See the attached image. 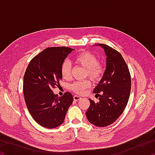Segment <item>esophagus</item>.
<instances>
[{
  "label": "esophagus",
  "instance_id": "obj_1",
  "mask_svg": "<svg viewBox=\"0 0 155 155\" xmlns=\"http://www.w3.org/2000/svg\"><path fill=\"white\" fill-rule=\"evenodd\" d=\"M73 98H74V101H78L81 98V97L79 96H78V95H74V96H73Z\"/></svg>",
  "mask_w": 155,
  "mask_h": 155
}]
</instances>
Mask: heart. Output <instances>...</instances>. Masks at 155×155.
Masks as SVG:
<instances>
[{
  "label": "heart",
  "mask_w": 155,
  "mask_h": 155,
  "mask_svg": "<svg viewBox=\"0 0 155 155\" xmlns=\"http://www.w3.org/2000/svg\"><path fill=\"white\" fill-rule=\"evenodd\" d=\"M74 61L76 64L85 69V77H88L94 82L98 83L103 78L105 72V65L98 61L96 54L88 51H83L74 57ZM72 67L68 61L62 63L61 66V74L63 78L68 79L71 76ZM91 85L90 80L75 81L69 86L70 90L76 94H82Z\"/></svg>",
  "instance_id": "heart-1"
}]
</instances>
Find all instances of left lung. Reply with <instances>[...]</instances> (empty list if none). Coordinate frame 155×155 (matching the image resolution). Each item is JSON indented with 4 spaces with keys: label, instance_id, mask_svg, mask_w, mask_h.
Instances as JSON below:
<instances>
[{
    "label": "left lung",
    "instance_id": "8db88e82",
    "mask_svg": "<svg viewBox=\"0 0 155 155\" xmlns=\"http://www.w3.org/2000/svg\"><path fill=\"white\" fill-rule=\"evenodd\" d=\"M98 45L105 52L107 67L103 78L94 90L99 102L89 99L90 105L85 114L91 124L104 127L114 123L124 111L130 96L131 78L122 54L106 44Z\"/></svg>",
    "mask_w": 155,
    "mask_h": 155
}]
</instances>
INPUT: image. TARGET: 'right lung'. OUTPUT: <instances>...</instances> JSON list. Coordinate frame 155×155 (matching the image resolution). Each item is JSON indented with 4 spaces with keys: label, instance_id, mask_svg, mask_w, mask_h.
<instances>
[{
    "label": "right lung",
    "instance_id": "add662e5",
    "mask_svg": "<svg viewBox=\"0 0 155 155\" xmlns=\"http://www.w3.org/2000/svg\"><path fill=\"white\" fill-rule=\"evenodd\" d=\"M74 49L49 47L31 60L24 76L25 101L33 118L43 127L54 128L64 122L73 101L71 93L58 97L52 89L61 80L62 63Z\"/></svg>",
    "mask_w": 155,
    "mask_h": 155
}]
</instances>
